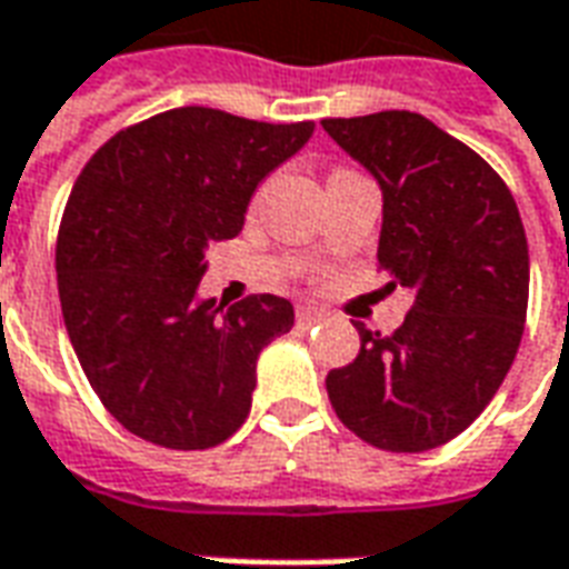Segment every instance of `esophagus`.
<instances>
[{"instance_id": "esophagus-1", "label": "esophagus", "mask_w": 569, "mask_h": 569, "mask_svg": "<svg viewBox=\"0 0 569 569\" xmlns=\"http://www.w3.org/2000/svg\"><path fill=\"white\" fill-rule=\"evenodd\" d=\"M298 322H301V326H317V322H322L326 320V310H320V308H298Z\"/></svg>"}]
</instances>
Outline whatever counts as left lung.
<instances>
[{
    "label": "left lung",
    "mask_w": 569,
    "mask_h": 569,
    "mask_svg": "<svg viewBox=\"0 0 569 569\" xmlns=\"http://www.w3.org/2000/svg\"><path fill=\"white\" fill-rule=\"evenodd\" d=\"M322 130L378 179L383 289L411 292L393 335L357 326V359L326 378L335 415L383 451L439 448L485 411L525 335L530 259L512 191L418 112L326 118Z\"/></svg>",
    "instance_id": "8db88e82"
}]
</instances>
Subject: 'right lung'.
<instances>
[{
    "mask_svg": "<svg viewBox=\"0 0 569 569\" xmlns=\"http://www.w3.org/2000/svg\"><path fill=\"white\" fill-rule=\"evenodd\" d=\"M310 133L313 121L182 106L84 163L57 234L60 308L93 393L133 436L203 451L243 427L259 353L296 310L280 296L198 298L203 256L240 234L261 179Z\"/></svg>",
    "mask_w": 569,
    "mask_h": 569,
    "instance_id": "add662e5",
    "label": "right lung"
}]
</instances>
